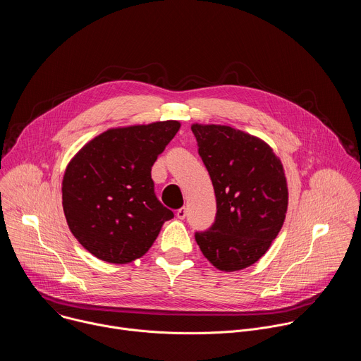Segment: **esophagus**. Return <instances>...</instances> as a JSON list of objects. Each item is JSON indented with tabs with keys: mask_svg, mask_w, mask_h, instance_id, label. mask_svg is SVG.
Segmentation results:
<instances>
[{
	"mask_svg": "<svg viewBox=\"0 0 361 361\" xmlns=\"http://www.w3.org/2000/svg\"><path fill=\"white\" fill-rule=\"evenodd\" d=\"M176 216H177V219H178V220H184V219H185V216H187V210L183 207V209L177 210Z\"/></svg>",
	"mask_w": 361,
	"mask_h": 361,
	"instance_id": "34e87169",
	"label": "esophagus"
}]
</instances>
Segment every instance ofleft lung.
Segmentation results:
<instances>
[{"mask_svg":"<svg viewBox=\"0 0 361 361\" xmlns=\"http://www.w3.org/2000/svg\"><path fill=\"white\" fill-rule=\"evenodd\" d=\"M198 154L213 181L214 224L195 241L216 269L250 267L280 233L288 205L283 164L262 138L230 126L192 124Z\"/></svg>","mask_w":361,"mask_h":361,"instance_id":"obj_1","label":"left lung"}]
</instances>
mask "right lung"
<instances>
[{
  "label": "right lung",
  "instance_id": "right-lung-1",
  "mask_svg": "<svg viewBox=\"0 0 361 361\" xmlns=\"http://www.w3.org/2000/svg\"><path fill=\"white\" fill-rule=\"evenodd\" d=\"M180 127L169 120L110 128L68 163L61 187L67 224L97 259H140L174 217L154 192L151 167Z\"/></svg>",
  "mask_w": 361,
  "mask_h": 361
}]
</instances>
